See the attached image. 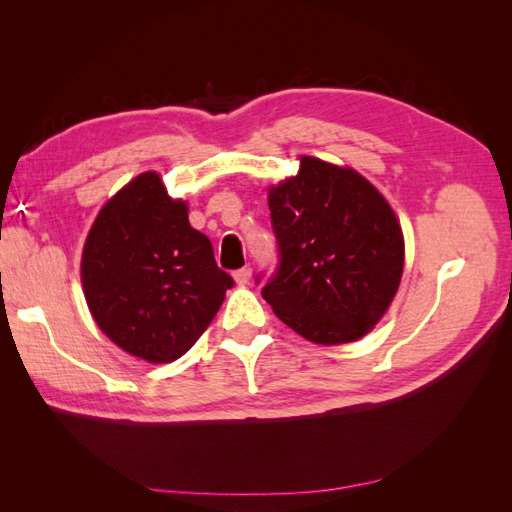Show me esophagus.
<instances>
[{
	"label": "esophagus",
	"mask_w": 512,
	"mask_h": 512,
	"mask_svg": "<svg viewBox=\"0 0 512 512\" xmlns=\"http://www.w3.org/2000/svg\"><path fill=\"white\" fill-rule=\"evenodd\" d=\"M232 277H235V282L239 286H245V284H250V280H252V269L250 267H243V269L232 273Z\"/></svg>",
	"instance_id": "esophagus-1"
}]
</instances>
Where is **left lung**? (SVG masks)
<instances>
[{
  "label": "left lung",
  "instance_id": "8db88e82",
  "mask_svg": "<svg viewBox=\"0 0 512 512\" xmlns=\"http://www.w3.org/2000/svg\"><path fill=\"white\" fill-rule=\"evenodd\" d=\"M280 269L262 288L275 316L322 346L376 327L404 273V232L359 170L301 156L299 173L269 188Z\"/></svg>",
  "mask_w": 512,
  "mask_h": 512
}]
</instances>
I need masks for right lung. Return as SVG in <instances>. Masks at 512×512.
Instances as JSON below:
<instances>
[{"label": "right lung", "mask_w": 512, "mask_h": 512, "mask_svg": "<svg viewBox=\"0 0 512 512\" xmlns=\"http://www.w3.org/2000/svg\"><path fill=\"white\" fill-rule=\"evenodd\" d=\"M188 211L156 170H145L106 200L83 245L91 316L115 346L147 363L188 352L232 286Z\"/></svg>", "instance_id": "add662e5"}]
</instances>
